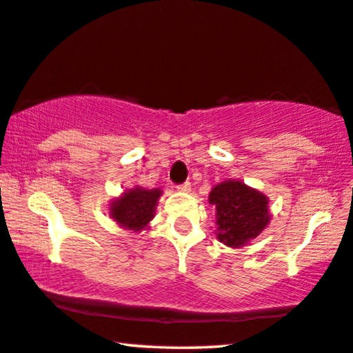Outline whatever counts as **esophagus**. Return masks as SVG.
I'll list each match as a JSON object with an SVG mask.
<instances>
[{
  "label": "esophagus",
  "mask_w": 353,
  "mask_h": 353,
  "mask_svg": "<svg viewBox=\"0 0 353 353\" xmlns=\"http://www.w3.org/2000/svg\"><path fill=\"white\" fill-rule=\"evenodd\" d=\"M176 189H178V191H181V192H189V191H191V183L184 181L183 184H178Z\"/></svg>",
  "instance_id": "esophagus-1"
}]
</instances>
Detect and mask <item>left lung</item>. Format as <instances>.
Instances as JSON below:
<instances>
[{
	"label": "left lung",
	"instance_id": "1",
	"mask_svg": "<svg viewBox=\"0 0 353 353\" xmlns=\"http://www.w3.org/2000/svg\"><path fill=\"white\" fill-rule=\"evenodd\" d=\"M216 207L219 241L238 248L256 238L270 222L268 199L241 181H224L210 192Z\"/></svg>",
	"mask_w": 353,
	"mask_h": 353
}]
</instances>
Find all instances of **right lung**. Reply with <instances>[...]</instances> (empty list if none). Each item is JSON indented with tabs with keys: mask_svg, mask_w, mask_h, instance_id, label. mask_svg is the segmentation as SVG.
<instances>
[{
	"mask_svg": "<svg viewBox=\"0 0 353 353\" xmlns=\"http://www.w3.org/2000/svg\"><path fill=\"white\" fill-rule=\"evenodd\" d=\"M159 195V189H131L110 205V216L124 229L142 230L153 219Z\"/></svg>",
	"mask_w": 353,
	"mask_h": 353,
	"instance_id": "add662e5",
	"label": "right lung"
}]
</instances>
